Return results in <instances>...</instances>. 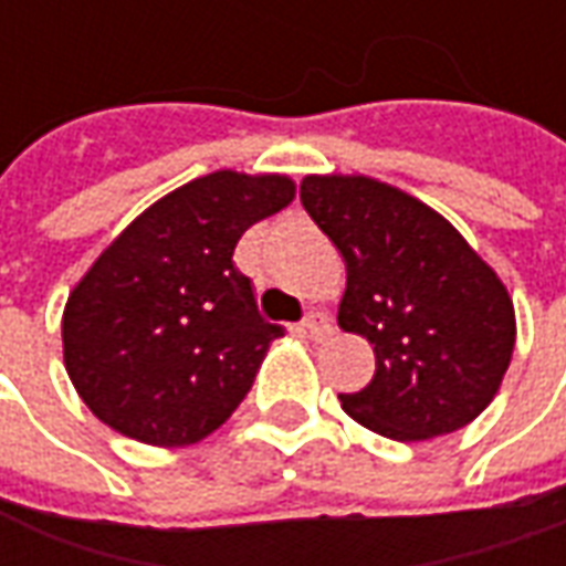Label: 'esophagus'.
I'll list each match as a JSON object with an SVG mask.
<instances>
[{"label": "esophagus", "instance_id": "esophagus-1", "mask_svg": "<svg viewBox=\"0 0 566 566\" xmlns=\"http://www.w3.org/2000/svg\"><path fill=\"white\" fill-rule=\"evenodd\" d=\"M303 333L312 336V339H327L333 333V324L327 315H321V312H312L306 321H303Z\"/></svg>", "mask_w": 566, "mask_h": 566}]
</instances>
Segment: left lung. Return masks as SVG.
Instances as JSON below:
<instances>
[{"mask_svg":"<svg viewBox=\"0 0 566 566\" xmlns=\"http://www.w3.org/2000/svg\"><path fill=\"white\" fill-rule=\"evenodd\" d=\"M300 199L345 260L339 327L373 345L376 376L339 394L379 437L421 442L467 427L500 391L515 306L439 211L369 175H306Z\"/></svg>","mask_w":566,"mask_h":566,"instance_id":"8db88e82","label":"left lung"}]
</instances>
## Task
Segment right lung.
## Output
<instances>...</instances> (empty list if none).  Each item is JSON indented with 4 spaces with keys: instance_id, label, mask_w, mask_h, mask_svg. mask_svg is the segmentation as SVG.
Segmentation results:
<instances>
[{
    "instance_id": "right-lung-1",
    "label": "right lung",
    "mask_w": 566,
    "mask_h": 566,
    "mask_svg": "<svg viewBox=\"0 0 566 566\" xmlns=\"http://www.w3.org/2000/svg\"><path fill=\"white\" fill-rule=\"evenodd\" d=\"M294 197L291 175L218 169L157 199L93 260L63 308V364L103 424L178 449L233 416L282 336L233 248Z\"/></svg>"
}]
</instances>
